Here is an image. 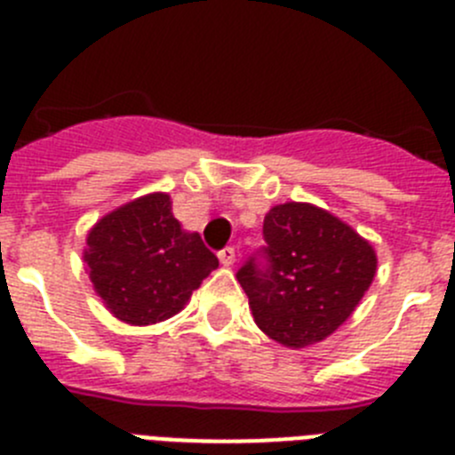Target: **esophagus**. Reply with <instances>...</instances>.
<instances>
[{
  "label": "esophagus",
  "mask_w": 455,
  "mask_h": 455,
  "mask_svg": "<svg viewBox=\"0 0 455 455\" xmlns=\"http://www.w3.org/2000/svg\"><path fill=\"white\" fill-rule=\"evenodd\" d=\"M219 259H220V264H223V267H232V264H235V259H236V251L232 246L223 248V251H219Z\"/></svg>",
  "instance_id": "1"
}]
</instances>
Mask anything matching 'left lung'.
Returning <instances> with one entry per match:
<instances>
[{"instance_id": "1", "label": "left lung", "mask_w": 455, "mask_h": 455, "mask_svg": "<svg viewBox=\"0 0 455 455\" xmlns=\"http://www.w3.org/2000/svg\"><path fill=\"white\" fill-rule=\"evenodd\" d=\"M264 246L236 271L255 323L284 347L303 348L335 332L376 275L369 241L307 203L264 216Z\"/></svg>"}]
</instances>
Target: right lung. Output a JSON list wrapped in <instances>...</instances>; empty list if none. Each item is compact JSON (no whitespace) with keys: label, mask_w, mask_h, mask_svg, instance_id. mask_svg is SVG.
I'll return each mask as SVG.
<instances>
[{"label":"right lung","mask_w":455,"mask_h":455,"mask_svg":"<svg viewBox=\"0 0 455 455\" xmlns=\"http://www.w3.org/2000/svg\"><path fill=\"white\" fill-rule=\"evenodd\" d=\"M84 259L108 312L132 325L171 319L219 259L198 232L182 230L166 193H150L104 216Z\"/></svg>","instance_id":"1"}]
</instances>
